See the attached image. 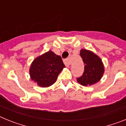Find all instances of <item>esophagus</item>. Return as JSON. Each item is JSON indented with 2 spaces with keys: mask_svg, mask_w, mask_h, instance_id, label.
Instances as JSON below:
<instances>
[{
  "mask_svg": "<svg viewBox=\"0 0 126 126\" xmlns=\"http://www.w3.org/2000/svg\"><path fill=\"white\" fill-rule=\"evenodd\" d=\"M64 64H65L66 67H69L71 64V61H70L69 59H67L64 60Z\"/></svg>",
  "mask_w": 126,
  "mask_h": 126,
  "instance_id": "esophagus-1",
  "label": "esophagus"
}]
</instances>
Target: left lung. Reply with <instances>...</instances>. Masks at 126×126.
Wrapping results in <instances>:
<instances>
[{
  "instance_id": "obj_1",
  "label": "left lung",
  "mask_w": 126,
  "mask_h": 126,
  "mask_svg": "<svg viewBox=\"0 0 126 126\" xmlns=\"http://www.w3.org/2000/svg\"><path fill=\"white\" fill-rule=\"evenodd\" d=\"M80 55L84 64L83 75L77 78V81L83 86H90L98 82L104 73L102 59L93 52L81 49Z\"/></svg>"
}]
</instances>
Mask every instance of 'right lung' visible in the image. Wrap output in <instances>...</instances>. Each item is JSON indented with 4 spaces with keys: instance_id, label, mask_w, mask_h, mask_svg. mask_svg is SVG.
I'll return each instance as SVG.
<instances>
[{
    "instance_id": "1",
    "label": "right lung",
    "mask_w": 126,
    "mask_h": 126,
    "mask_svg": "<svg viewBox=\"0 0 126 126\" xmlns=\"http://www.w3.org/2000/svg\"><path fill=\"white\" fill-rule=\"evenodd\" d=\"M65 65L61 57L51 50L36 57L30 69L32 80L41 87H48L55 83Z\"/></svg>"
}]
</instances>
